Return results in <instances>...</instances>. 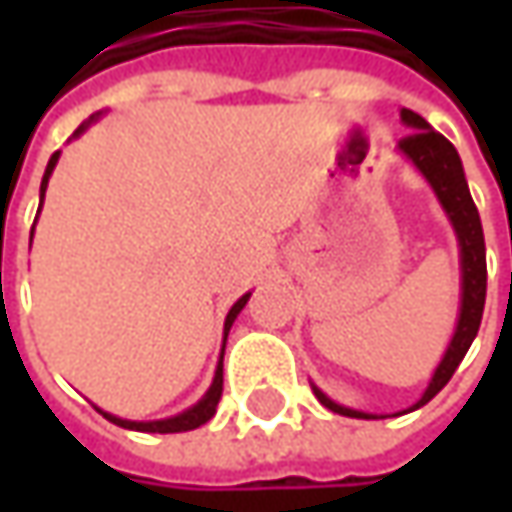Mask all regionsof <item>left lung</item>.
Segmentation results:
<instances>
[{
    "instance_id": "left-lung-1",
    "label": "left lung",
    "mask_w": 512,
    "mask_h": 512,
    "mask_svg": "<svg viewBox=\"0 0 512 512\" xmlns=\"http://www.w3.org/2000/svg\"><path fill=\"white\" fill-rule=\"evenodd\" d=\"M402 122L413 133H407L402 142L396 145V150L422 173L424 182L433 187V193H436V199H439V205L447 213V219L453 225V233H456L459 267H462V305H459V319H456L453 339L447 344L439 367L433 370V379H430L427 390L422 393V399L413 407L402 410V413H410V410H419L422 404L430 402L444 384L450 382V376L456 373L464 353L470 350V344H473L476 333H479L484 313V296H487V256H484L482 219H479V210L473 205L470 187H467V179H464L462 159H459L456 148L413 110L402 108ZM310 387H313L316 399L325 404L327 410H333V413H342V416H350V419H384V416H376V413H364V410H353V407L333 402L316 384H310Z\"/></svg>"
}]
</instances>
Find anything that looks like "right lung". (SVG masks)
<instances>
[{
    "label": "right lung",
    "instance_id": "obj_1",
    "mask_svg": "<svg viewBox=\"0 0 512 512\" xmlns=\"http://www.w3.org/2000/svg\"><path fill=\"white\" fill-rule=\"evenodd\" d=\"M102 113H93L90 119H85L79 128L73 130V139L76 136H82L85 130L99 119ZM59 156H62V150H56L53 156H50L48 168H45V176H42V187H39V210H42V199H45V190H48V179L53 168H56V162H59ZM36 227V222H33ZM30 242H33V230H30ZM247 299H250V293H245L236 305L227 310V319H225V342H227V333H230V327L236 322V316L242 313V307L247 305ZM225 342H222V356H219V364H216V373H213V382L207 387V393L199 399V402L193 404V407H187L182 410L179 416H170V419H156V422H130V419H119V416H113L108 410H102V407H96L108 422L119 424V427H125V430H142V433H185V430H196V427H202L205 422L213 419V413H216V404L222 399V359H225Z\"/></svg>",
    "mask_w": 512,
    "mask_h": 512
}]
</instances>
